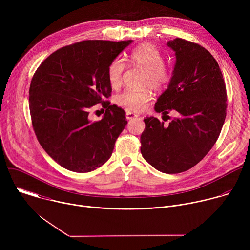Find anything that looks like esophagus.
Returning <instances> with one entry per match:
<instances>
[{
	"label": "esophagus",
	"mask_w": 250,
	"mask_h": 250,
	"mask_svg": "<svg viewBox=\"0 0 250 250\" xmlns=\"http://www.w3.org/2000/svg\"><path fill=\"white\" fill-rule=\"evenodd\" d=\"M138 114H135V113H132V112H126V119L127 120H132L134 118H138Z\"/></svg>",
	"instance_id": "1"
}]
</instances>
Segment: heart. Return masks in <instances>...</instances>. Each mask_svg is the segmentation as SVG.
<instances>
[{
	"label": "heart",
	"mask_w": 250,
	"mask_h": 250,
	"mask_svg": "<svg viewBox=\"0 0 250 250\" xmlns=\"http://www.w3.org/2000/svg\"><path fill=\"white\" fill-rule=\"evenodd\" d=\"M164 58L159 49L150 43H141L128 54V62L145 70L144 85L150 86L154 90H160L169 81V71L163 64ZM125 63L116 58L108 67V80L113 88H118L122 83ZM151 100L148 89L141 91L125 90L116 97V103L127 111L139 112L144 110Z\"/></svg>",
	"instance_id": "b5f03b06"
}]
</instances>
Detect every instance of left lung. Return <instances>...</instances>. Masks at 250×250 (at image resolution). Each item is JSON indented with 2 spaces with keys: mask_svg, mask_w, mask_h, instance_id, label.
Wrapping results in <instances>:
<instances>
[{
  "mask_svg": "<svg viewBox=\"0 0 250 250\" xmlns=\"http://www.w3.org/2000/svg\"><path fill=\"white\" fill-rule=\"evenodd\" d=\"M176 56L167 89L154 110L179 117L168 125L158 119H145L140 151L155 169L167 174L189 170L211 149L227 116V90L220 66L203 46L174 39L167 42Z\"/></svg>",
  "mask_w": 250,
  "mask_h": 250,
  "instance_id": "8db88e82",
  "label": "left lung"
}]
</instances>
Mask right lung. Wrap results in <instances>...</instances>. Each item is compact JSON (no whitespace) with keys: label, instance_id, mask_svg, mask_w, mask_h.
<instances>
[{"label":"right lung","instance_id":"1","mask_svg":"<svg viewBox=\"0 0 250 250\" xmlns=\"http://www.w3.org/2000/svg\"><path fill=\"white\" fill-rule=\"evenodd\" d=\"M132 41H84L50 54L35 71L29 87V111L41 146L59 165L91 172L111 157L125 127V112L104 98L111 96L108 67ZM101 102L99 122L88 109Z\"/></svg>","mask_w":250,"mask_h":250}]
</instances>
